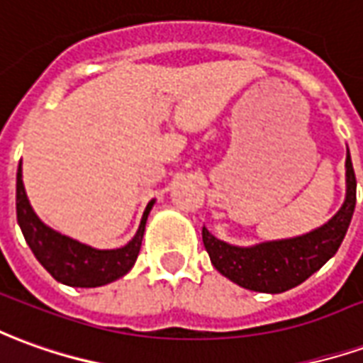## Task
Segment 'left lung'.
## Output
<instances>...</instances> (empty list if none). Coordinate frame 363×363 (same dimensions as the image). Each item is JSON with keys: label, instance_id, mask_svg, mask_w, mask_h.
Masks as SVG:
<instances>
[{"label": "left lung", "instance_id": "8db88e82", "mask_svg": "<svg viewBox=\"0 0 363 363\" xmlns=\"http://www.w3.org/2000/svg\"><path fill=\"white\" fill-rule=\"evenodd\" d=\"M356 208V174L346 153V199L320 228L289 240L240 247L218 240L202 228V242L212 265L235 285L257 293H285L301 285L338 252Z\"/></svg>", "mask_w": 363, "mask_h": 363}]
</instances>
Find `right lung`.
<instances>
[{
  "mask_svg": "<svg viewBox=\"0 0 363 363\" xmlns=\"http://www.w3.org/2000/svg\"><path fill=\"white\" fill-rule=\"evenodd\" d=\"M17 222L21 228L25 242L29 243L31 252L39 263L49 271L58 283H65L68 287H102L116 279L123 277L138 259L141 250V240L145 232V222L155 200L147 204L138 234L133 240L118 247V250H96L86 243H80L55 232L52 228L43 224L39 216L33 212L27 192L23 186V171L21 163L17 169Z\"/></svg>",
  "mask_w": 363,
  "mask_h": 363,
  "instance_id": "obj_1",
  "label": "right lung"
}]
</instances>
